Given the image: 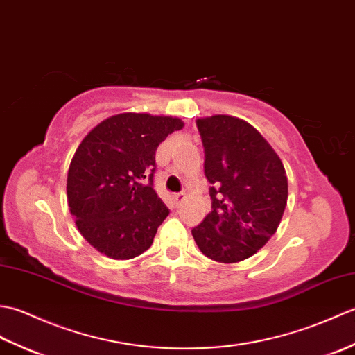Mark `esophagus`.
<instances>
[{
	"label": "esophagus",
	"mask_w": 355,
	"mask_h": 355,
	"mask_svg": "<svg viewBox=\"0 0 355 355\" xmlns=\"http://www.w3.org/2000/svg\"><path fill=\"white\" fill-rule=\"evenodd\" d=\"M173 200H175L177 205H182V202L186 200V193L184 192H180L173 195Z\"/></svg>",
	"instance_id": "obj_1"
}]
</instances>
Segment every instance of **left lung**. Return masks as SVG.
Here are the masks:
<instances>
[{
	"label": "left lung",
	"instance_id": "1",
	"mask_svg": "<svg viewBox=\"0 0 355 355\" xmlns=\"http://www.w3.org/2000/svg\"><path fill=\"white\" fill-rule=\"evenodd\" d=\"M212 210L192 236L201 253L221 263L250 258L281 224L288 182L281 158L245 120L215 114L197 119Z\"/></svg>",
	"mask_w": 355,
	"mask_h": 355
}]
</instances>
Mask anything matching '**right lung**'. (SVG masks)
I'll use <instances>...</instances> for the list:
<instances>
[{"instance_id": "add662e5", "label": "right lung", "mask_w": 355, "mask_h": 355, "mask_svg": "<svg viewBox=\"0 0 355 355\" xmlns=\"http://www.w3.org/2000/svg\"><path fill=\"white\" fill-rule=\"evenodd\" d=\"M183 126L172 116L120 112L80 141L69 168L67 200L80 235L97 252L126 261L153 244L169 215L153 187L155 150Z\"/></svg>"}]
</instances>
